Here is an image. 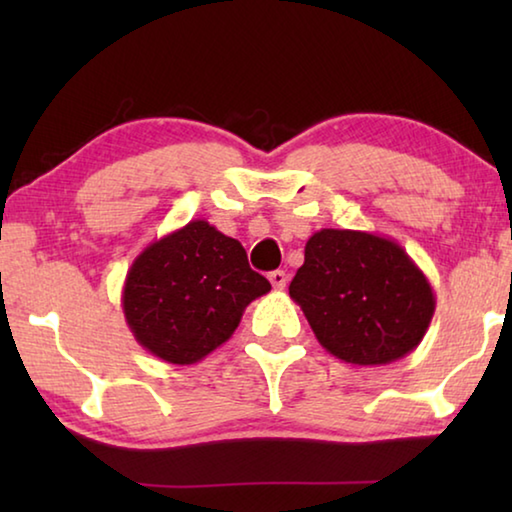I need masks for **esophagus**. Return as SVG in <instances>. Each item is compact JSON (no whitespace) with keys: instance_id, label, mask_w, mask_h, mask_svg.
Here are the masks:
<instances>
[{"instance_id":"34e87169","label":"esophagus","mask_w":512,"mask_h":512,"mask_svg":"<svg viewBox=\"0 0 512 512\" xmlns=\"http://www.w3.org/2000/svg\"><path fill=\"white\" fill-rule=\"evenodd\" d=\"M268 280H271V284H273V289H277V291H282L284 287H287V282H289V275L284 273V271H273L271 275H268Z\"/></svg>"}]
</instances>
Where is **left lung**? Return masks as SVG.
I'll return each instance as SVG.
<instances>
[{"label": "left lung", "mask_w": 512, "mask_h": 512, "mask_svg": "<svg viewBox=\"0 0 512 512\" xmlns=\"http://www.w3.org/2000/svg\"><path fill=\"white\" fill-rule=\"evenodd\" d=\"M289 296L318 343L354 366L406 357L436 311V293L409 253L395 239L363 230L314 232Z\"/></svg>", "instance_id": "left-lung-1"}]
</instances>
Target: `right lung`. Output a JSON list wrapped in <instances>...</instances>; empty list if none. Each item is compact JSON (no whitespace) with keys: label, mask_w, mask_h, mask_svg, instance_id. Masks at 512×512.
Returning a JSON list of instances; mask_svg holds the SVG:
<instances>
[{"label":"right lung","mask_w":512,"mask_h":512,"mask_svg":"<svg viewBox=\"0 0 512 512\" xmlns=\"http://www.w3.org/2000/svg\"><path fill=\"white\" fill-rule=\"evenodd\" d=\"M271 291L244 246L203 219L155 239L128 268L121 309L135 341L173 366H192L235 334L246 307Z\"/></svg>","instance_id":"right-lung-1"}]
</instances>
